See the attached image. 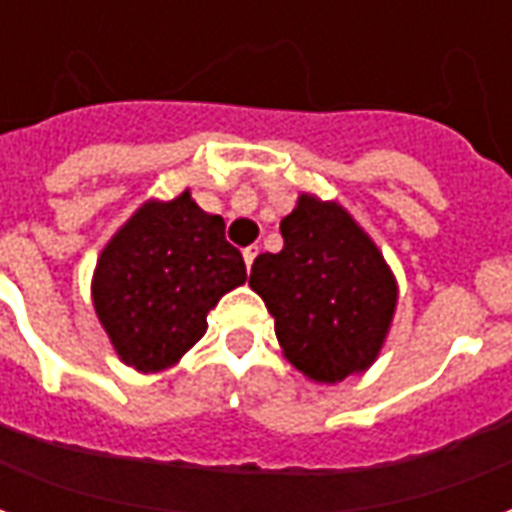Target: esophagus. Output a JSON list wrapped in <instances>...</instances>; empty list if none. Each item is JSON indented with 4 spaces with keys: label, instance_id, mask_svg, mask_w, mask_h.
<instances>
[{
    "label": "esophagus",
    "instance_id": "obj_1",
    "mask_svg": "<svg viewBox=\"0 0 512 512\" xmlns=\"http://www.w3.org/2000/svg\"><path fill=\"white\" fill-rule=\"evenodd\" d=\"M255 257H257V246H249V249H244L246 268H252V263H255Z\"/></svg>",
    "mask_w": 512,
    "mask_h": 512
}]
</instances>
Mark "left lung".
Instances as JSON below:
<instances>
[{
  "label": "left lung",
  "mask_w": 512,
  "mask_h": 512,
  "mask_svg": "<svg viewBox=\"0 0 512 512\" xmlns=\"http://www.w3.org/2000/svg\"><path fill=\"white\" fill-rule=\"evenodd\" d=\"M285 246L257 255L249 288L266 301L279 348L315 384L373 365L397 310V279L340 202L299 194L279 222Z\"/></svg>",
  "instance_id": "1"
}]
</instances>
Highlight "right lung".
Returning a JSON list of instances; mask_svg holds the SVG:
<instances>
[{"instance_id": "obj_1", "label": "right lung", "mask_w": 512, "mask_h": 512, "mask_svg": "<svg viewBox=\"0 0 512 512\" xmlns=\"http://www.w3.org/2000/svg\"><path fill=\"white\" fill-rule=\"evenodd\" d=\"M244 282L224 219L186 189L142 202L109 238L93 271V307L120 362L158 373L178 365L208 329V312Z\"/></svg>"}]
</instances>
